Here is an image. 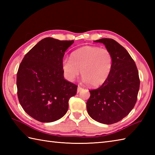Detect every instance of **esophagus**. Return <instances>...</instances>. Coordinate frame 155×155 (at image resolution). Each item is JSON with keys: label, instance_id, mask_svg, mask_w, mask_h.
Segmentation results:
<instances>
[{"label": "esophagus", "instance_id": "esophagus-1", "mask_svg": "<svg viewBox=\"0 0 155 155\" xmlns=\"http://www.w3.org/2000/svg\"><path fill=\"white\" fill-rule=\"evenodd\" d=\"M82 90H83V88L78 86V88H77V92H78V93H79V92H81Z\"/></svg>", "mask_w": 155, "mask_h": 155}]
</instances>
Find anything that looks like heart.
Here are the masks:
<instances>
[{
  "instance_id": "b5f03b06",
  "label": "heart",
  "mask_w": 155,
  "mask_h": 155,
  "mask_svg": "<svg viewBox=\"0 0 155 155\" xmlns=\"http://www.w3.org/2000/svg\"><path fill=\"white\" fill-rule=\"evenodd\" d=\"M113 59L110 52L106 48L94 46H84L74 51L71 59H64L62 69L65 78L74 81L80 74L85 83L96 87L108 79L113 67Z\"/></svg>"
}]
</instances>
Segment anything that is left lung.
<instances>
[{
    "mask_svg": "<svg viewBox=\"0 0 155 155\" xmlns=\"http://www.w3.org/2000/svg\"><path fill=\"white\" fill-rule=\"evenodd\" d=\"M94 42L105 45L113 62L107 81L97 89L89 91L87 112L98 123L111 124L127 116L135 105L140 87L139 72L128 51L117 41L101 38Z\"/></svg>",
    "mask_w": 155,
    "mask_h": 155,
    "instance_id": "1",
    "label": "left lung"
}]
</instances>
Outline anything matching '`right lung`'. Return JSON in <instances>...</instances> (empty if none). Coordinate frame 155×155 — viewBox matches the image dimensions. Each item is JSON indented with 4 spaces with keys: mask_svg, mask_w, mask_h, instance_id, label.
Here are the masks:
<instances>
[{
    "mask_svg": "<svg viewBox=\"0 0 155 155\" xmlns=\"http://www.w3.org/2000/svg\"><path fill=\"white\" fill-rule=\"evenodd\" d=\"M74 41L43 38L23 58L16 76L19 103L29 116L51 123L67 113L77 86L66 81L62 69L64 52Z\"/></svg>",
    "mask_w": 155,
    "mask_h": 155,
    "instance_id": "add662e5",
    "label": "right lung"
}]
</instances>
